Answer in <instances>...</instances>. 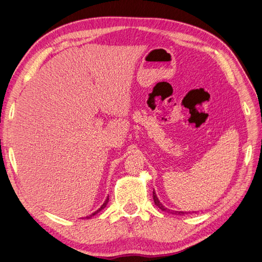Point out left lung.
Wrapping results in <instances>:
<instances>
[{
  "instance_id": "8db88e82",
  "label": "left lung",
  "mask_w": 262,
  "mask_h": 262,
  "mask_svg": "<svg viewBox=\"0 0 262 262\" xmlns=\"http://www.w3.org/2000/svg\"><path fill=\"white\" fill-rule=\"evenodd\" d=\"M153 199H154V204L158 206V207L160 208V209H162V210H164V211H170V209H168V208H165L164 206L160 203V200H159V198L157 197V194H155V192L153 191ZM171 213L172 214H176V215H182V214H188L187 211H174V210H171Z\"/></svg>"
}]
</instances>
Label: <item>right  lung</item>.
I'll use <instances>...</instances> for the list:
<instances>
[{"instance_id": "1", "label": "right lung", "mask_w": 262, "mask_h": 262, "mask_svg": "<svg viewBox=\"0 0 262 262\" xmlns=\"http://www.w3.org/2000/svg\"><path fill=\"white\" fill-rule=\"evenodd\" d=\"M108 200H109V198H108V197H107V199H105V202H104V203H103V205H102V206H101V207H100V208H99V209H98V210H97V211H94V213H93V214H92V215H90V216H86V217H85V219H90V217H92V216H93V215H96V214H97V213H99V211H100V210H102V209H103V208H104V207H105V205H107V204H108Z\"/></svg>"}]
</instances>
